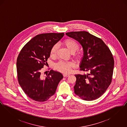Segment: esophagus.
<instances>
[{"instance_id":"obj_1","label":"esophagus","mask_w":127,"mask_h":127,"mask_svg":"<svg viewBox=\"0 0 127 127\" xmlns=\"http://www.w3.org/2000/svg\"><path fill=\"white\" fill-rule=\"evenodd\" d=\"M69 76V74H63L64 77H68Z\"/></svg>"}]
</instances>
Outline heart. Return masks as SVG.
Returning a JSON list of instances; mask_svg holds the SVG:
<instances>
[{
    "mask_svg": "<svg viewBox=\"0 0 127 127\" xmlns=\"http://www.w3.org/2000/svg\"><path fill=\"white\" fill-rule=\"evenodd\" d=\"M63 44L67 48V49L72 53L73 57L76 60H79L81 58V53L79 52L76 51L79 48L78 43L74 39L71 38H67L64 40ZM58 47L57 45H54L51 49L50 56L51 58H54L56 56ZM74 66V63L69 61H61L57 63L56 65V68L60 72L64 73H68L71 70V68Z\"/></svg>",
    "mask_w": 127,
    "mask_h": 127,
    "instance_id": "1",
    "label": "heart"
}]
</instances>
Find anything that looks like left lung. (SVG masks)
Instances as JSON below:
<instances>
[{
	"mask_svg": "<svg viewBox=\"0 0 127 127\" xmlns=\"http://www.w3.org/2000/svg\"><path fill=\"white\" fill-rule=\"evenodd\" d=\"M77 40L83 49L80 70L88 71L86 75L76 74L75 93L81 99L91 101L103 95L110 84L114 61L108 46L100 38L87 31L66 33Z\"/></svg>",
	"mask_w": 127,
	"mask_h": 127,
	"instance_id": "left-lung-1",
	"label": "left lung"
}]
</instances>
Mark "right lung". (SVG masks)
<instances>
[{"mask_svg": "<svg viewBox=\"0 0 127 127\" xmlns=\"http://www.w3.org/2000/svg\"><path fill=\"white\" fill-rule=\"evenodd\" d=\"M64 33H44L36 35L21 50L17 60L18 83L27 95L38 102L53 96L63 76L52 69L44 77L41 70L50 57L52 47Z\"/></svg>", "mask_w": 127, "mask_h": 127, "instance_id": "1", "label": "right lung"}]
</instances>
